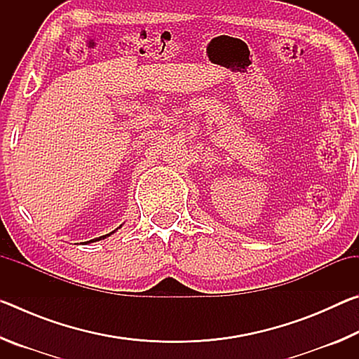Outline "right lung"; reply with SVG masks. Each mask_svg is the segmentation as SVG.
<instances>
[{"instance_id": "right-lung-1", "label": "right lung", "mask_w": 359, "mask_h": 359, "mask_svg": "<svg viewBox=\"0 0 359 359\" xmlns=\"http://www.w3.org/2000/svg\"><path fill=\"white\" fill-rule=\"evenodd\" d=\"M117 229H118V228H117ZM117 229H114V231H112V233H109V234H106V236H101V238H96V239H93V241H88V242H96V241L106 239V238H107V236H111V234H114V233H115V231H117Z\"/></svg>"}]
</instances>
